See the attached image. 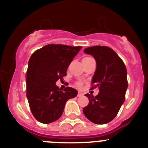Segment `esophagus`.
Here are the masks:
<instances>
[{"instance_id": "34e87169", "label": "esophagus", "mask_w": 148, "mask_h": 148, "mask_svg": "<svg viewBox=\"0 0 148 148\" xmlns=\"http://www.w3.org/2000/svg\"><path fill=\"white\" fill-rule=\"evenodd\" d=\"M82 95H83V93H82L81 92H79L78 94H77V97H82Z\"/></svg>"}]
</instances>
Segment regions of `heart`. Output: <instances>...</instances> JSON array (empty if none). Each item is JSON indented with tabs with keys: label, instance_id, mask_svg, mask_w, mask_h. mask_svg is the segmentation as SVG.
Masks as SVG:
<instances>
[{
	"label": "heart",
	"instance_id": "obj_1",
	"mask_svg": "<svg viewBox=\"0 0 148 148\" xmlns=\"http://www.w3.org/2000/svg\"><path fill=\"white\" fill-rule=\"evenodd\" d=\"M84 59H89V57H86V58H84ZM78 86H81V83H78L77 84Z\"/></svg>",
	"mask_w": 148,
	"mask_h": 148
}]
</instances>
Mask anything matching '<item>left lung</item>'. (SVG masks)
Instances as JSON below:
<instances>
[{"instance_id":"left-lung-1","label":"left lung","mask_w":148,"mask_h":148,"mask_svg":"<svg viewBox=\"0 0 148 148\" xmlns=\"http://www.w3.org/2000/svg\"><path fill=\"white\" fill-rule=\"evenodd\" d=\"M84 52L92 55L96 61L92 83L99 92L95 97L85 95L89 104L83 108V112L93 123H108L116 117L125 102L127 89L126 67L118 55L107 46L88 47Z\"/></svg>"}]
</instances>
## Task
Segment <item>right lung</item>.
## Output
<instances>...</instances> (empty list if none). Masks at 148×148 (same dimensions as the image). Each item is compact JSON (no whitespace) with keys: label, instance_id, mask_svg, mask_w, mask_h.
<instances>
[{"label":"right lung","instance_id":"add662e5","mask_svg":"<svg viewBox=\"0 0 148 148\" xmlns=\"http://www.w3.org/2000/svg\"><path fill=\"white\" fill-rule=\"evenodd\" d=\"M82 48L49 44L31 55L26 73V97L38 122L49 124L59 120L66 101L77 95L74 88L62 90L56 82L66 76L69 65Z\"/></svg>","mask_w":148,"mask_h":148}]
</instances>
